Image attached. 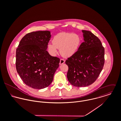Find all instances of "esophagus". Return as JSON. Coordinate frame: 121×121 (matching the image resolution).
<instances>
[{
  "mask_svg": "<svg viewBox=\"0 0 121 121\" xmlns=\"http://www.w3.org/2000/svg\"><path fill=\"white\" fill-rule=\"evenodd\" d=\"M65 60L64 59H61L60 60V65H62L63 64V63H65Z\"/></svg>",
  "mask_w": 121,
  "mask_h": 121,
  "instance_id": "34e87169",
  "label": "esophagus"
}]
</instances>
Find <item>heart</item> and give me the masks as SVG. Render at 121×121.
I'll return each instance as SVG.
<instances>
[{"mask_svg": "<svg viewBox=\"0 0 121 121\" xmlns=\"http://www.w3.org/2000/svg\"><path fill=\"white\" fill-rule=\"evenodd\" d=\"M52 42L48 45V49L51 55H55L58 49H60V53L62 56L69 57L78 50L81 39L78 35L74 34L60 33L54 36Z\"/></svg>", "mask_w": 121, "mask_h": 121, "instance_id": "b5f03b06", "label": "heart"}]
</instances>
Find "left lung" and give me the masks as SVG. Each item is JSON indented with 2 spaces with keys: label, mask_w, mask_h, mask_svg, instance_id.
I'll return each mask as SVG.
<instances>
[{
  "label": "left lung",
  "mask_w": 121,
  "mask_h": 121,
  "mask_svg": "<svg viewBox=\"0 0 121 121\" xmlns=\"http://www.w3.org/2000/svg\"><path fill=\"white\" fill-rule=\"evenodd\" d=\"M84 42L66 60L67 78L71 84L84 87L93 83L103 69L104 48L99 39L91 32L82 30Z\"/></svg>",
  "instance_id": "1"
}]
</instances>
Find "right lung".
Segmentation results:
<instances>
[{
    "instance_id": "right-lung-1",
    "label": "right lung",
    "mask_w": 121,
    "mask_h": 121,
    "mask_svg": "<svg viewBox=\"0 0 121 121\" xmlns=\"http://www.w3.org/2000/svg\"><path fill=\"white\" fill-rule=\"evenodd\" d=\"M50 31L28 33L21 39L16 52V68L23 82L33 88L40 89L52 83L60 59L47 51Z\"/></svg>"
}]
</instances>
